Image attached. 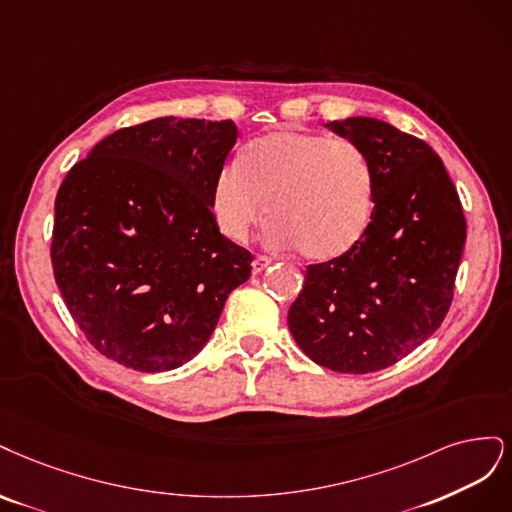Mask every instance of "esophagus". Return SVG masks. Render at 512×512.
I'll return each instance as SVG.
<instances>
[{
	"instance_id": "1",
	"label": "esophagus",
	"mask_w": 512,
	"mask_h": 512,
	"mask_svg": "<svg viewBox=\"0 0 512 512\" xmlns=\"http://www.w3.org/2000/svg\"><path fill=\"white\" fill-rule=\"evenodd\" d=\"M270 259L268 257H255L253 259V274H261L263 270H266L270 266Z\"/></svg>"
}]
</instances>
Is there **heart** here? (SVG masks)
<instances>
[{"mask_svg":"<svg viewBox=\"0 0 512 512\" xmlns=\"http://www.w3.org/2000/svg\"><path fill=\"white\" fill-rule=\"evenodd\" d=\"M376 200L374 168L364 148L315 131H272L246 142L214 176L212 221L232 242L251 234L266 202V244L332 261L366 236Z\"/></svg>","mask_w":512,"mask_h":512,"instance_id":"b5f03b06","label":"heart"}]
</instances>
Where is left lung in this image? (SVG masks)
<instances>
[{"instance_id":"left-lung-1","label":"left lung","mask_w":512,"mask_h":512,"mask_svg":"<svg viewBox=\"0 0 512 512\" xmlns=\"http://www.w3.org/2000/svg\"><path fill=\"white\" fill-rule=\"evenodd\" d=\"M364 148L376 200L366 236L315 263L289 308V329L315 364L383 370L440 327L466 244V219L442 159L423 140L370 117L325 123Z\"/></svg>"}]
</instances>
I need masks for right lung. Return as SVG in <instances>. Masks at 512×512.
I'll return each mask as SVG.
<instances>
[{
    "label": "right lung",
    "mask_w": 512,
    "mask_h": 512,
    "mask_svg": "<svg viewBox=\"0 0 512 512\" xmlns=\"http://www.w3.org/2000/svg\"><path fill=\"white\" fill-rule=\"evenodd\" d=\"M238 138L234 121L163 117L114 131L55 200L53 270L82 334L138 372L204 349L251 253L212 221L208 195Z\"/></svg>",
    "instance_id": "add662e5"
}]
</instances>
